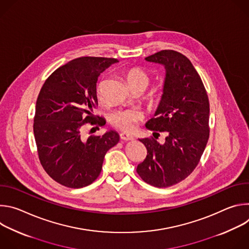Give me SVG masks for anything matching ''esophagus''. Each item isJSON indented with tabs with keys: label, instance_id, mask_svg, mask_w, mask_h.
<instances>
[{
	"label": "esophagus",
	"instance_id": "1",
	"mask_svg": "<svg viewBox=\"0 0 249 249\" xmlns=\"http://www.w3.org/2000/svg\"><path fill=\"white\" fill-rule=\"evenodd\" d=\"M120 139L123 140V141H132V140H133V137L130 136L129 134L121 133V134H120Z\"/></svg>",
	"mask_w": 249,
	"mask_h": 249
}]
</instances>
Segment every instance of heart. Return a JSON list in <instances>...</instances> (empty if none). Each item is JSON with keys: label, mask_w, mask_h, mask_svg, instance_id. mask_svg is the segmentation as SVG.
<instances>
[{"label": "heart", "mask_w": 249, "mask_h": 249, "mask_svg": "<svg viewBox=\"0 0 249 249\" xmlns=\"http://www.w3.org/2000/svg\"><path fill=\"white\" fill-rule=\"evenodd\" d=\"M125 80L132 89H141L143 90L148 88L151 81L146 71L138 67L131 68L127 71ZM98 93H100V87L98 88ZM142 118H143V113L138 109H118L109 115V122L120 130L131 132L136 127L137 122Z\"/></svg>", "instance_id": "heart-1"}]
</instances>
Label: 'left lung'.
Returning a JSON list of instances; mask_svg holds the SVG:
<instances>
[{
  "instance_id": "1",
  "label": "left lung",
  "mask_w": 249,
  "mask_h": 249,
  "mask_svg": "<svg viewBox=\"0 0 249 249\" xmlns=\"http://www.w3.org/2000/svg\"><path fill=\"white\" fill-rule=\"evenodd\" d=\"M146 60L165 69L156 117L146 127L165 132L166 137L162 144L153 137L140 140L148 154L137 172L145 182L163 188L184 180L199 163L210 134V104L203 82L186 56L161 50Z\"/></svg>"
}]
</instances>
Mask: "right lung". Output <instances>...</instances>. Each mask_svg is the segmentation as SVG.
Listing matches in <instances>:
<instances>
[{
  "instance_id": "1",
  "label": "right lung",
  "mask_w": 249,
  "mask_h": 249,
  "mask_svg": "<svg viewBox=\"0 0 249 249\" xmlns=\"http://www.w3.org/2000/svg\"><path fill=\"white\" fill-rule=\"evenodd\" d=\"M117 62L104 57L74 59L55 70L40 89L33 123L39 160L51 178L66 187L91 184L106 152L119 142L114 130L87 140L82 136L86 124L104 123L92 114L96 83L100 73Z\"/></svg>"
}]
</instances>
